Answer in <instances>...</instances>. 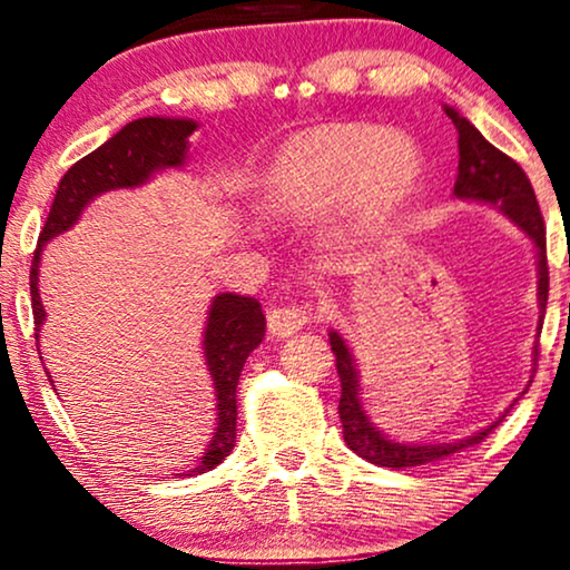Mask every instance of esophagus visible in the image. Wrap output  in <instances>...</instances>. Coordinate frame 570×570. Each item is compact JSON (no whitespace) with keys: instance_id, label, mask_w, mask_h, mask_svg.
Here are the masks:
<instances>
[{"instance_id":"34e87169","label":"esophagus","mask_w":570,"mask_h":570,"mask_svg":"<svg viewBox=\"0 0 570 570\" xmlns=\"http://www.w3.org/2000/svg\"><path fill=\"white\" fill-rule=\"evenodd\" d=\"M313 321V307L309 305H286V307H273L268 313V331L276 338H286L292 333H297L302 325Z\"/></svg>"}]
</instances>
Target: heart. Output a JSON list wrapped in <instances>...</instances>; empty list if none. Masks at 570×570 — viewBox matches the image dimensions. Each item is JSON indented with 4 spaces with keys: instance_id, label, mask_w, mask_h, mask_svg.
I'll use <instances>...</instances> for the list:
<instances>
[{
    "instance_id": "heart-1",
    "label": "heart",
    "mask_w": 570,
    "mask_h": 570,
    "mask_svg": "<svg viewBox=\"0 0 570 570\" xmlns=\"http://www.w3.org/2000/svg\"><path fill=\"white\" fill-rule=\"evenodd\" d=\"M420 171V150L404 135L338 125L281 146L265 169V187L281 214L321 216L336 206L338 232L364 242L396 216Z\"/></svg>"
}]
</instances>
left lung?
Listing matches in <instances>:
<instances>
[{
  "label": "left lung",
  "mask_w": 570,
  "mask_h": 570,
  "mask_svg": "<svg viewBox=\"0 0 570 570\" xmlns=\"http://www.w3.org/2000/svg\"><path fill=\"white\" fill-rule=\"evenodd\" d=\"M449 114L453 127L459 132V174L456 185H453V197L469 203H482V206H492L500 216H505L523 237L532 242L537 255V302H540V331L544 307H548V249H544V222L537 206V195L532 189V181L513 158H508L503 150H498L492 142L482 138V132L469 121L464 114L453 106H443ZM331 348L336 354V370L341 377V399H338V416L341 428H344V440L356 456L377 466L389 469H404V466H420L438 461L443 456H451L461 449L476 445L503 416L488 428L474 432V435L453 440V443H401L385 435L370 414L364 412L362 404V389H360V370H356V360L348 348L346 338L338 331L328 333ZM532 364H537V346L532 348ZM513 406V404H511ZM508 412V409H505Z\"/></svg>",
  "instance_id": "8db88e82"
}]
</instances>
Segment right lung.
<instances>
[{
    "mask_svg": "<svg viewBox=\"0 0 570 570\" xmlns=\"http://www.w3.org/2000/svg\"><path fill=\"white\" fill-rule=\"evenodd\" d=\"M195 119L179 117H140L125 125L117 135H111L101 148L80 158L70 166L59 181V189L51 203L49 218L43 224L41 237L30 265V297H33V323L36 341L47 309L38 289V268H41L43 247L59 234L70 232L80 222L82 210L98 195L111 189H135L148 185L158 171L181 169L187 164L189 135L197 130ZM265 336V315L261 302L255 297H242L234 292L216 294L208 307L206 331H203V356H206L208 375L216 391V420L218 428L214 440L203 453L200 464L193 472L206 474L229 456L237 443V385L242 367L253 348L261 346ZM51 377V375H49Z\"/></svg>",
    "mask_w": 570,
    "mask_h": 570,
    "instance_id": "1",
    "label": "right lung"
}]
</instances>
